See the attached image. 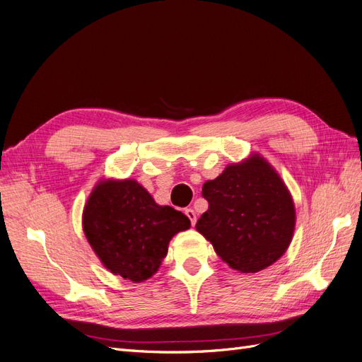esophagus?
<instances>
[{"instance_id":"1","label":"esophagus","mask_w":362,"mask_h":362,"mask_svg":"<svg viewBox=\"0 0 362 362\" xmlns=\"http://www.w3.org/2000/svg\"><path fill=\"white\" fill-rule=\"evenodd\" d=\"M185 216H187L189 218H190V222H192V225L194 226V223H196V213H194V210L193 208H185Z\"/></svg>"}]
</instances>
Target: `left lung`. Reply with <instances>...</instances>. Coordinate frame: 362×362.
<instances>
[{"instance_id":"1","label":"left lung","mask_w":362,"mask_h":362,"mask_svg":"<svg viewBox=\"0 0 362 362\" xmlns=\"http://www.w3.org/2000/svg\"><path fill=\"white\" fill-rule=\"evenodd\" d=\"M202 196L208 210L196 229L229 267L257 273L286 254L296 225L294 204L278 172L259 154L229 164L204 184Z\"/></svg>"}]
</instances>
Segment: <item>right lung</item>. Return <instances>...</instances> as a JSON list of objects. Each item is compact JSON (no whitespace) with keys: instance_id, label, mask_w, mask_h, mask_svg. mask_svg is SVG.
Segmentation results:
<instances>
[{"instance_id":"add662e5","label":"right lung","mask_w":362,"mask_h":362,"mask_svg":"<svg viewBox=\"0 0 362 362\" xmlns=\"http://www.w3.org/2000/svg\"><path fill=\"white\" fill-rule=\"evenodd\" d=\"M189 217L158 205L136 180H101L83 211V231L105 269L133 282L151 278Z\"/></svg>"}]
</instances>
